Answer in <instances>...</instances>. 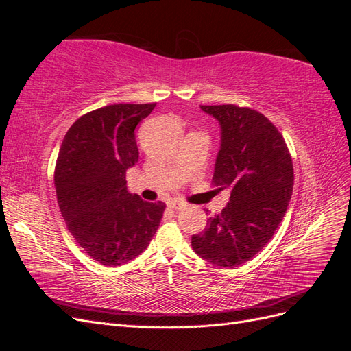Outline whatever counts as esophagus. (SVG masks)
Listing matches in <instances>:
<instances>
[{
  "label": "esophagus",
  "instance_id": "obj_1",
  "mask_svg": "<svg viewBox=\"0 0 351 351\" xmlns=\"http://www.w3.org/2000/svg\"><path fill=\"white\" fill-rule=\"evenodd\" d=\"M169 208H173V209L178 210V209H183V208H186V204H184L183 200H180V199H174V200L169 202Z\"/></svg>",
  "mask_w": 351,
  "mask_h": 351
}]
</instances>
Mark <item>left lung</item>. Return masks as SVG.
I'll list each match as a JSON object with an SVG mask.
<instances>
[{"instance_id":"left-lung-1","label":"left lung","mask_w":351,"mask_h":351,"mask_svg":"<svg viewBox=\"0 0 351 351\" xmlns=\"http://www.w3.org/2000/svg\"><path fill=\"white\" fill-rule=\"evenodd\" d=\"M200 110L221 125L212 183L230 189L231 196L205 231L192 237V247L217 267H239L263 249L285 215L294 184L291 156L263 114L231 104Z\"/></svg>"}]
</instances>
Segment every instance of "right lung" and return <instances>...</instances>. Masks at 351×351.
Masks as SVG:
<instances>
[{
  "label": "right lung",
  "instance_id": "add662e5",
  "mask_svg": "<svg viewBox=\"0 0 351 351\" xmlns=\"http://www.w3.org/2000/svg\"><path fill=\"white\" fill-rule=\"evenodd\" d=\"M156 104H114L82 115L61 143L54 183L71 236L105 267H120L149 246L165 204L127 190L139 159L134 129Z\"/></svg>",
  "mask_w": 351,
  "mask_h": 351
}]
</instances>
